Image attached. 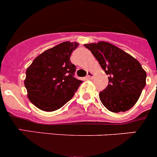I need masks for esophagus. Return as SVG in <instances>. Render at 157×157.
<instances>
[{
    "mask_svg": "<svg viewBox=\"0 0 157 157\" xmlns=\"http://www.w3.org/2000/svg\"><path fill=\"white\" fill-rule=\"evenodd\" d=\"M93 76H94V74L91 71H87V78H92Z\"/></svg>",
    "mask_w": 157,
    "mask_h": 157,
    "instance_id": "obj_1",
    "label": "esophagus"
}]
</instances>
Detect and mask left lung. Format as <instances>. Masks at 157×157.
<instances>
[{"label": "left lung", "mask_w": 157, "mask_h": 157, "mask_svg": "<svg viewBox=\"0 0 157 157\" xmlns=\"http://www.w3.org/2000/svg\"><path fill=\"white\" fill-rule=\"evenodd\" d=\"M108 75V84L99 98L110 112L129 110L140 98L146 86V73L137 59L106 42L84 45Z\"/></svg>", "instance_id": "obj_1"}]
</instances>
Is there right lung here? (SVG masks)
<instances>
[{
  "label": "right lung",
  "mask_w": 157,
  "mask_h": 157,
  "mask_svg": "<svg viewBox=\"0 0 157 157\" xmlns=\"http://www.w3.org/2000/svg\"><path fill=\"white\" fill-rule=\"evenodd\" d=\"M79 45L64 42L38 56L26 70L25 86L31 102L45 112L60 108L74 97L83 81L74 77L70 55Z\"/></svg>",
  "instance_id": "add662e5"
}]
</instances>
